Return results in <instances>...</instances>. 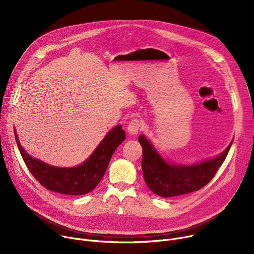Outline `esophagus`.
Segmentation results:
<instances>
[{
  "instance_id": "obj_1",
  "label": "esophagus",
  "mask_w": 254,
  "mask_h": 254,
  "mask_svg": "<svg viewBox=\"0 0 254 254\" xmlns=\"http://www.w3.org/2000/svg\"><path fill=\"white\" fill-rule=\"evenodd\" d=\"M142 124H141V122L140 121H138V120H132L129 124H128V126H127V131H128V133H130V134H136L141 128H142Z\"/></svg>"
}]
</instances>
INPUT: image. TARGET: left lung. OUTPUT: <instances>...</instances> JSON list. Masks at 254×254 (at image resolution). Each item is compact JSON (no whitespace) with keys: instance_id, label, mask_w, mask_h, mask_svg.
<instances>
[{"instance_id":"1","label":"left lung","mask_w":254,"mask_h":254,"mask_svg":"<svg viewBox=\"0 0 254 254\" xmlns=\"http://www.w3.org/2000/svg\"><path fill=\"white\" fill-rule=\"evenodd\" d=\"M138 141L142 148L144 182L155 194L169 198L198 191L208 184L224 162L233 139L219 156L193 165L167 162L143 134L138 136Z\"/></svg>"}]
</instances>
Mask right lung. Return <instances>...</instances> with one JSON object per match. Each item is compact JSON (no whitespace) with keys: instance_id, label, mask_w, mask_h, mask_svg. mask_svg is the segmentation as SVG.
<instances>
[{"instance_id":"right-lung-1","label":"right lung","mask_w":254,"mask_h":254,"mask_svg":"<svg viewBox=\"0 0 254 254\" xmlns=\"http://www.w3.org/2000/svg\"><path fill=\"white\" fill-rule=\"evenodd\" d=\"M14 131L21 156L34 178L47 190L73 196L87 194L98 185L112 156L126 139V132L119 125L105 134L93 153L82 164L71 168H60L30 156L21 146L16 129Z\"/></svg>"}]
</instances>
